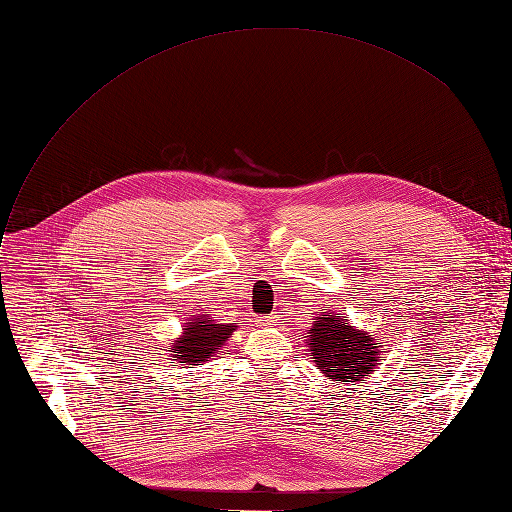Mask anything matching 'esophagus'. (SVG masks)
<instances>
[{"mask_svg":"<svg viewBox=\"0 0 512 512\" xmlns=\"http://www.w3.org/2000/svg\"><path fill=\"white\" fill-rule=\"evenodd\" d=\"M258 324L260 326H275L277 324V317L275 315H264V317H260Z\"/></svg>","mask_w":512,"mask_h":512,"instance_id":"34e87169","label":"esophagus"}]
</instances>
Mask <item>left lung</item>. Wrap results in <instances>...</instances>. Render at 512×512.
I'll list each match as a JSON object with an SVG mask.
<instances>
[{
  "mask_svg": "<svg viewBox=\"0 0 512 512\" xmlns=\"http://www.w3.org/2000/svg\"><path fill=\"white\" fill-rule=\"evenodd\" d=\"M313 362L334 381H362L377 366L379 343L370 334L351 328L339 313L317 317L309 332Z\"/></svg>",
  "mask_w": 512,
  "mask_h": 512,
  "instance_id": "8db88e82",
  "label": "left lung"
}]
</instances>
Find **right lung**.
I'll return each instance as SVG.
<instances>
[{"label": "right lung", "instance_id": "add662e5", "mask_svg": "<svg viewBox=\"0 0 512 512\" xmlns=\"http://www.w3.org/2000/svg\"><path fill=\"white\" fill-rule=\"evenodd\" d=\"M233 330V324H216L209 315H195L184 328L182 339L173 343V356L192 366L205 362L224 345Z\"/></svg>", "mask_w": 512, "mask_h": 512}]
</instances>
